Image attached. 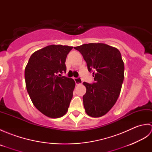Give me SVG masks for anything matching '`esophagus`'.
Wrapping results in <instances>:
<instances>
[{
	"label": "esophagus",
	"mask_w": 152,
	"mask_h": 152,
	"mask_svg": "<svg viewBox=\"0 0 152 152\" xmlns=\"http://www.w3.org/2000/svg\"><path fill=\"white\" fill-rule=\"evenodd\" d=\"M74 81H75L76 84L77 86L81 85V84H82V80L81 78H74Z\"/></svg>",
	"instance_id": "1"
}]
</instances>
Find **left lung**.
I'll use <instances>...</instances> for the list:
<instances>
[{
  "label": "left lung",
  "instance_id": "left-lung-1",
  "mask_svg": "<svg viewBox=\"0 0 152 152\" xmlns=\"http://www.w3.org/2000/svg\"><path fill=\"white\" fill-rule=\"evenodd\" d=\"M93 70L95 83L83 82L86 93L83 96L86 112L99 118L109 112L117 101L124 79V63L119 51L103 43L84 44L74 47Z\"/></svg>",
  "mask_w": 152,
  "mask_h": 152
}]
</instances>
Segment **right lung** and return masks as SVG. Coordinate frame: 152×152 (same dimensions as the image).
Segmentation results:
<instances>
[{
    "instance_id": "obj_1",
    "label": "right lung",
    "mask_w": 152,
    "mask_h": 152,
    "mask_svg": "<svg viewBox=\"0 0 152 152\" xmlns=\"http://www.w3.org/2000/svg\"><path fill=\"white\" fill-rule=\"evenodd\" d=\"M72 48L63 45L44 47L31 55L25 67V83L32 102L41 113L51 118L65 114L72 98L74 80L57 76L66 72L64 63Z\"/></svg>"
}]
</instances>
